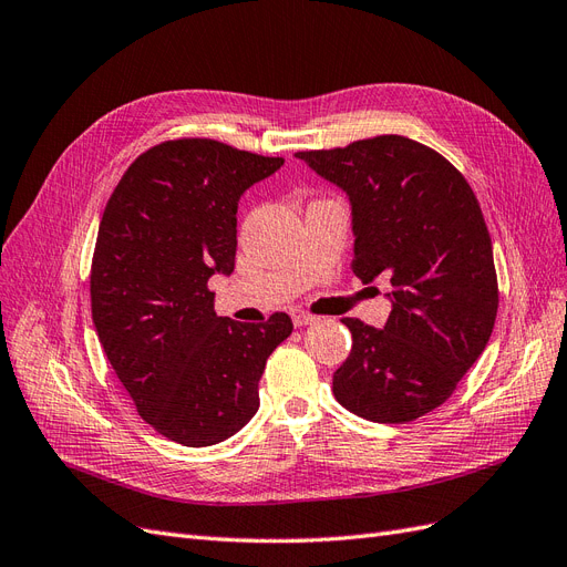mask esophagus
<instances>
[{
    "label": "esophagus",
    "mask_w": 567,
    "mask_h": 567,
    "mask_svg": "<svg viewBox=\"0 0 567 567\" xmlns=\"http://www.w3.org/2000/svg\"><path fill=\"white\" fill-rule=\"evenodd\" d=\"M315 321H317V317L307 315V312H302V310H296V312H293V323L298 326V329H302V326H310V323H315Z\"/></svg>",
    "instance_id": "1"
}]
</instances>
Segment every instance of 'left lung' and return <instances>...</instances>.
<instances>
[{
	"label": "left lung",
	"mask_w": 567,
	"mask_h": 567,
	"mask_svg": "<svg viewBox=\"0 0 567 567\" xmlns=\"http://www.w3.org/2000/svg\"><path fill=\"white\" fill-rule=\"evenodd\" d=\"M296 158L346 192L352 271L392 286L383 329L342 319L352 350L333 373L336 400L367 421H414L450 398L494 329L499 290L480 203L447 158L400 134Z\"/></svg>",
	"instance_id": "left-lung-1"
}]
</instances>
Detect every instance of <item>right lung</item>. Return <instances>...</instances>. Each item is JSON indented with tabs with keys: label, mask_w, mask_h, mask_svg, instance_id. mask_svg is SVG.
Masks as SVG:
<instances>
[{
	"label": "right lung",
	"mask_w": 567,
	"mask_h": 567,
	"mask_svg": "<svg viewBox=\"0 0 567 567\" xmlns=\"http://www.w3.org/2000/svg\"><path fill=\"white\" fill-rule=\"evenodd\" d=\"M284 158L175 140L136 158L101 217L90 293L96 336L140 416L184 447H210L255 416L267 357L293 321L215 315L229 277L238 200Z\"/></svg>",
	"instance_id": "add662e5"
}]
</instances>
